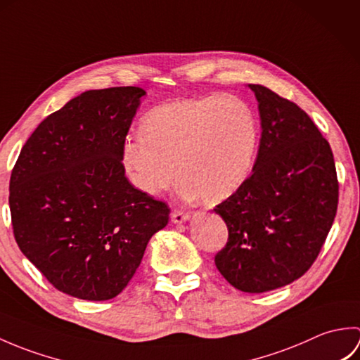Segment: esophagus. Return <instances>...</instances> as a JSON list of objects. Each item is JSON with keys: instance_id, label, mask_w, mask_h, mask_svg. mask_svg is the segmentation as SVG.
I'll return each instance as SVG.
<instances>
[{"instance_id": "esophagus-1", "label": "esophagus", "mask_w": 360, "mask_h": 360, "mask_svg": "<svg viewBox=\"0 0 360 360\" xmlns=\"http://www.w3.org/2000/svg\"><path fill=\"white\" fill-rule=\"evenodd\" d=\"M188 212L184 210H179V209H174L172 212V221L173 223H184V221L188 219Z\"/></svg>"}]
</instances>
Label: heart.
<instances>
[{
    "label": "heart",
    "instance_id": "heart-1",
    "mask_svg": "<svg viewBox=\"0 0 360 360\" xmlns=\"http://www.w3.org/2000/svg\"><path fill=\"white\" fill-rule=\"evenodd\" d=\"M141 133L122 145V164L142 193L167 188L178 168L182 192L217 204L238 192L254 167L257 117L232 94L158 105L142 117Z\"/></svg>",
    "mask_w": 360,
    "mask_h": 360
}]
</instances>
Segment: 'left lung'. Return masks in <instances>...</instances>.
<instances>
[{"label": "left lung", "instance_id": "left-lung-1", "mask_svg": "<svg viewBox=\"0 0 360 360\" xmlns=\"http://www.w3.org/2000/svg\"><path fill=\"white\" fill-rule=\"evenodd\" d=\"M249 88L262 141L248 181L213 209L229 231L215 264L233 288L259 294L316 262L338 213L339 181L330 143L308 114L269 88Z\"/></svg>", "mask_w": 360, "mask_h": 360}]
</instances>
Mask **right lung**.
<instances>
[{"label": "right lung", "mask_w": 360, "mask_h": 360, "mask_svg": "<svg viewBox=\"0 0 360 360\" xmlns=\"http://www.w3.org/2000/svg\"><path fill=\"white\" fill-rule=\"evenodd\" d=\"M143 94L116 86L74 97L35 128L12 168L15 241L53 288L82 300L120 294L170 217L122 164Z\"/></svg>", "instance_id": "right-lung-1"}]
</instances>
